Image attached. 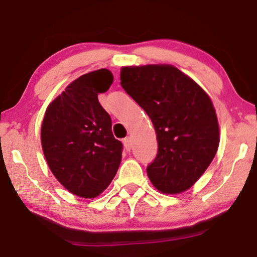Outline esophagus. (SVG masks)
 <instances>
[{"label": "esophagus", "instance_id": "1", "mask_svg": "<svg viewBox=\"0 0 257 257\" xmlns=\"http://www.w3.org/2000/svg\"><path fill=\"white\" fill-rule=\"evenodd\" d=\"M123 144H124V148L127 149L128 151L132 150L133 143H132V139H130V137H125V139L123 140Z\"/></svg>", "mask_w": 257, "mask_h": 257}]
</instances>
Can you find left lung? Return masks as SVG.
Masks as SVG:
<instances>
[{
    "instance_id": "left-lung-1",
    "label": "left lung",
    "mask_w": 257,
    "mask_h": 257,
    "mask_svg": "<svg viewBox=\"0 0 257 257\" xmlns=\"http://www.w3.org/2000/svg\"><path fill=\"white\" fill-rule=\"evenodd\" d=\"M120 79L156 130L158 153L147 168L152 185L163 194L188 190L219 145V124L209 94L171 64L122 67Z\"/></svg>"
}]
</instances>
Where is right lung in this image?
<instances>
[{
  "label": "right lung",
  "mask_w": 257,
  "mask_h": 257,
  "mask_svg": "<svg viewBox=\"0 0 257 257\" xmlns=\"http://www.w3.org/2000/svg\"><path fill=\"white\" fill-rule=\"evenodd\" d=\"M112 83L108 69L82 75L47 106L41 124L49 170L69 193L89 200L109 186L122 158V143L98 100Z\"/></svg>",
  "instance_id": "1"
}]
</instances>
